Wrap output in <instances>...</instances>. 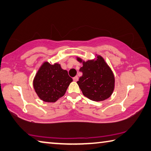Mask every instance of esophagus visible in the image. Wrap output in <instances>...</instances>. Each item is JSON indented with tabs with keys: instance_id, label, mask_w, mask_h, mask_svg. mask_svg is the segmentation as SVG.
Wrapping results in <instances>:
<instances>
[{
	"instance_id": "1",
	"label": "esophagus",
	"mask_w": 151,
	"mask_h": 151,
	"mask_svg": "<svg viewBox=\"0 0 151 151\" xmlns=\"http://www.w3.org/2000/svg\"><path fill=\"white\" fill-rule=\"evenodd\" d=\"M73 80L74 81H77L78 80V76H75V77L73 78Z\"/></svg>"
}]
</instances>
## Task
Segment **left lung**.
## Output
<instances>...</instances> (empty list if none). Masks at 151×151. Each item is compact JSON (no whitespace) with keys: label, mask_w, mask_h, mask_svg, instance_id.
<instances>
[{"label":"left lung","mask_w":151,"mask_h":151,"mask_svg":"<svg viewBox=\"0 0 151 151\" xmlns=\"http://www.w3.org/2000/svg\"><path fill=\"white\" fill-rule=\"evenodd\" d=\"M77 60L83 63L80 69L83 75L77 81L84 96L92 101H101L111 96L115 88V77L109 66L101 55L96 60Z\"/></svg>","instance_id":"8db88e82"}]
</instances>
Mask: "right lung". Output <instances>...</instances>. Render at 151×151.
<instances>
[{
	"label": "right lung",
	"mask_w": 151,
	"mask_h": 151,
	"mask_svg": "<svg viewBox=\"0 0 151 151\" xmlns=\"http://www.w3.org/2000/svg\"><path fill=\"white\" fill-rule=\"evenodd\" d=\"M72 81L67 70H63L59 63L51 65L45 62L37 71L33 86L40 99L45 102L54 103L64 96Z\"/></svg>",
	"instance_id": "right-lung-1"
}]
</instances>
